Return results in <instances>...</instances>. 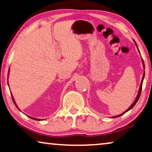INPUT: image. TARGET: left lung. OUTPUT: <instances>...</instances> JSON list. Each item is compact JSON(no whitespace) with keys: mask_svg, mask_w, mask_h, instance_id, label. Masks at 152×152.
Here are the masks:
<instances>
[{"mask_svg":"<svg viewBox=\"0 0 152 152\" xmlns=\"http://www.w3.org/2000/svg\"><path fill=\"white\" fill-rule=\"evenodd\" d=\"M134 41L135 44H136V45L137 48H138V52H139V53H140V50H139V49H138V45H137V44H136V41H135L134 40ZM141 60H142V63L143 68H144V69H145V64H144V61H143L142 58H141ZM145 72L144 71V72H143V75H142V80H141V83H140V88H139V90H138V94H137V96H136V99H135V100L134 101V102H133V103L132 104V105H131V106H130V107H129V108H128V109H126L125 111H124V112H123V113H121V114H120V115H115V116H113V117H111L112 118H118V117H120V116H121L122 115H123V114H124V113H126V112H127V111H129V110H131V109H132V108L134 107V106H135V104H136V102H138V99H139V97H140V95L141 91H142V82H143V80H144V78H145Z\"/></svg>","mask_w":152,"mask_h":152,"instance_id":"obj_1","label":"left lung"}]
</instances>
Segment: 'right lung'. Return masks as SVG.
Here are the masks:
<instances>
[{"instance_id":"right-lung-1","label":"right lung","mask_w":152,"mask_h":152,"mask_svg":"<svg viewBox=\"0 0 152 152\" xmlns=\"http://www.w3.org/2000/svg\"><path fill=\"white\" fill-rule=\"evenodd\" d=\"M9 72H10V68H9ZM9 72H8V74H7V79H8V77H9ZM7 85L8 86H9V82H8V81H7ZM9 88H10V86H9ZM11 93V92H10ZM11 95H12V100H13V102H14V104H15V106L16 107V108H17V109L19 110V111H20V110L18 109V106H17V104H16V102H15V99H14V97H13V95H12V93H11ZM28 116V117H29L30 118H31V119H32V120H38V121H40V120H41V119H38V118H32V117H31V116H29V115H27Z\"/></svg>"}]
</instances>
